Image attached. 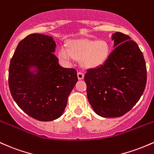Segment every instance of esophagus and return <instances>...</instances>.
I'll return each mask as SVG.
<instances>
[{"instance_id": "1", "label": "esophagus", "mask_w": 154, "mask_h": 154, "mask_svg": "<svg viewBox=\"0 0 154 154\" xmlns=\"http://www.w3.org/2000/svg\"><path fill=\"white\" fill-rule=\"evenodd\" d=\"M77 75H78V79H79V80H82V79H84V74L82 72H78Z\"/></svg>"}]
</instances>
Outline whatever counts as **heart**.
I'll return each instance as SVG.
<instances>
[{
  "label": "heart",
  "instance_id": "b5f03b06",
  "mask_svg": "<svg viewBox=\"0 0 154 154\" xmlns=\"http://www.w3.org/2000/svg\"><path fill=\"white\" fill-rule=\"evenodd\" d=\"M108 54V44L104 41H91L88 40L72 41L69 49L63 46L58 51V57L63 65H70L74 58L82 59L83 65L94 68L101 65Z\"/></svg>",
  "mask_w": 154,
  "mask_h": 154
}]
</instances>
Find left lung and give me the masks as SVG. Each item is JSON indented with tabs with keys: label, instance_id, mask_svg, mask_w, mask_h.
I'll return each instance as SVG.
<instances>
[{
	"label": "left lung",
	"instance_id": "left-lung-1",
	"mask_svg": "<svg viewBox=\"0 0 154 154\" xmlns=\"http://www.w3.org/2000/svg\"><path fill=\"white\" fill-rule=\"evenodd\" d=\"M115 48L105 63L88 69L84 75L87 98L93 110L104 118L120 117L142 96L146 85V65L142 51L129 35H112Z\"/></svg>",
	"mask_w": 154,
	"mask_h": 154
}]
</instances>
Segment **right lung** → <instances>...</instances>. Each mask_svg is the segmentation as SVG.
Masks as SVG:
<instances>
[{"mask_svg":"<svg viewBox=\"0 0 154 154\" xmlns=\"http://www.w3.org/2000/svg\"><path fill=\"white\" fill-rule=\"evenodd\" d=\"M55 48L51 36L30 34L19 43L10 62L8 86L12 97L25 113L41 122L63 115L78 82L75 69L59 65Z\"/></svg>","mask_w":154,"mask_h":154,"instance_id":"1","label":"right lung"}]
</instances>
